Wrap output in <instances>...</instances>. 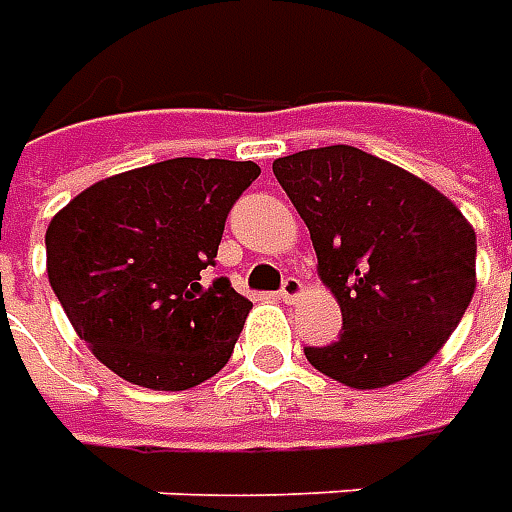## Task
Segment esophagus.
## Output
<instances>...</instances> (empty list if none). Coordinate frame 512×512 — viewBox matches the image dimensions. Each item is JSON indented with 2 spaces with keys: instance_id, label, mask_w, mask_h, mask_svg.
Returning <instances> with one entry per match:
<instances>
[{
  "instance_id": "obj_1",
  "label": "esophagus",
  "mask_w": 512,
  "mask_h": 512,
  "mask_svg": "<svg viewBox=\"0 0 512 512\" xmlns=\"http://www.w3.org/2000/svg\"><path fill=\"white\" fill-rule=\"evenodd\" d=\"M305 293V285L296 280V277H285V282H282V288L277 291V296H280L282 302H296L299 296Z\"/></svg>"
}]
</instances>
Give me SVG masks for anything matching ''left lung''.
Instances as JSON below:
<instances>
[{"label": "left lung", "instance_id": "1", "mask_svg": "<svg viewBox=\"0 0 512 512\" xmlns=\"http://www.w3.org/2000/svg\"><path fill=\"white\" fill-rule=\"evenodd\" d=\"M274 177L341 305V338L305 346L310 366L360 391L427 366L477 288L466 216L430 182L346 144L277 157Z\"/></svg>", "mask_w": 512, "mask_h": 512}]
</instances>
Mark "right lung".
<instances>
[{
  "label": "right lung",
  "mask_w": 512,
  "mask_h": 512,
  "mask_svg": "<svg viewBox=\"0 0 512 512\" xmlns=\"http://www.w3.org/2000/svg\"><path fill=\"white\" fill-rule=\"evenodd\" d=\"M257 174L252 160L174 157L94 182L49 221L52 291L121 380L188 391L227 366L252 302L202 271Z\"/></svg>",
  "instance_id": "1"
}]
</instances>
